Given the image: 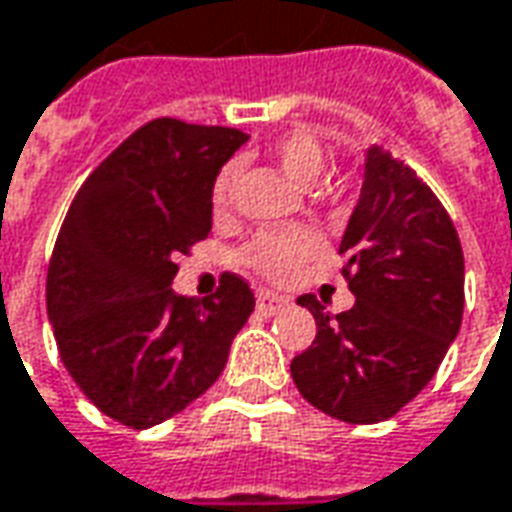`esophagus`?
Segmentation results:
<instances>
[{
  "instance_id": "1",
  "label": "esophagus",
  "mask_w": 512,
  "mask_h": 512,
  "mask_svg": "<svg viewBox=\"0 0 512 512\" xmlns=\"http://www.w3.org/2000/svg\"><path fill=\"white\" fill-rule=\"evenodd\" d=\"M285 305H288L285 296H277V293L271 291L257 293V313H263V316H274V313H280Z\"/></svg>"
}]
</instances>
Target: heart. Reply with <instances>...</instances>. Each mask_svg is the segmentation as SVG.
<instances>
[{"label": "heart", "instance_id": "obj_1", "mask_svg": "<svg viewBox=\"0 0 512 512\" xmlns=\"http://www.w3.org/2000/svg\"><path fill=\"white\" fill-rule=\"evenodd\" d=\"M268 157L274 166L293 180L296 185H313L327 166V149L321 144L316 132L285 130L268 144ZM235 194H238V166H224L210 188V210L216 219H230L235 210ZM324 249V241L310 227H293V230H271L255 235L241 252L246 266L257 271L260 277L271 282H291L302 268L318 257Z\"/></svg>", "mask_w": 512, "mask_h": 512}]
</instances>
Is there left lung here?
Segmentation results:
<instances>
[{"label":"left lung","mask_w":512,"mask_h":512,"mask_svg":"<svg viewBox=\"0 0 512 512\" xmlns=\"http://www.w3.org/2000/svg\"><path fill=\"white\" fill-rule=\"evenodd\" d=\"M343 280L355 307L332 316L313 293L316 341L291 360L299 393L346 424L396 416L435 377L463 321V249L441 199L382 146L343 232Z\"/></svg>","instance_id":"obj_1"}]
</instances>
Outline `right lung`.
Here are the masks:
<instances>
[{
	"instance_id": "add662e5",
	"label": "right lung",
	"mask_w": 512,
	"mask_h": 512,
	"mask_svg": "<svg viewBox=\"0 0 512 512\" xmlns=\"http://www.w3.org/2000/svg\"><path fill=\"white\" fill-rule=\"evenodd\" d=\"M235 127L146 121L71 199L46 271L57 352L91 402L130 430L199 399L227 366L255 293L224 271L202 302L174 296L177 257L213 227L210 188L244 144Z\"/></svg>"
}]
</instances>
